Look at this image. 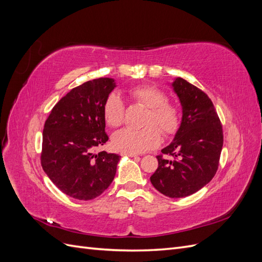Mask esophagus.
Returning <instances> with one entry per match:
<instances>
[{
	"label": "esophagus",
	"mask_w": 262,
	"mask_h": 262,
	"mask_svg": "<svg viewBox=\"0 0 262 262\" xmlns=\"http://www.w3.org/2000/svg\"><path fill=\"white\" fill-rule=\"evenodd\" d=\"M121 155H122V156H129V157H137V156H138V154L131 153V152H122Z\"/></svg>",
	"instance_id": "1"
}]
</instances>
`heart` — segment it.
<instances>
[{
    "instance_id": "obj_1",
    "label": "heart",
    "mask_w": 262,
    "mask_h": 262,
    "mask_svg": "<svg viewBox=\"0 0 262 262\" xmlns=\"http://www.w3.org/2000/svg\"><path fill=\"white\" fill-rule=\"evenodd\" d=\"M132 100L140 102L147 108L143 124H149L140 130L122 129L113 139L114 145L122 152L143 153L160 144L161 133L168 136L176 131L179 118L177 110L167 104V96L155 86L141 85L129 91ZM104 118L109 126L117 128L124 120V102L118 94L113 93L106 98L104 104ZM158 127L156 128V126Z\"/></svg>"
}]
</instances>
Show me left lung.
I'll list each match as a JSON object with an SVG mask.
<instances>
[{
	"label": "left lung",
	"instance_id": "left-lung-1",
	"mask_svg": "<svg viewBox=\"0 0 262 262\" xmlns=\"http://www.w3.org/2000/svg\"><path fill=\"white\" fill-rule=\"evenodd\" d=\"M168 84L179 99L181 121L173 140L162 149L164 156H157L158 167L149 179L164 195L185 198L199 191L215 175L223 130L207 94L181 77Z\"/></svg>",
	"mask_w": 262,
	"mask_h": 262
}]
</instances>
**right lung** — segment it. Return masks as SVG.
I'll return each mask as SVG.
<instances>
[{"label": "right lung", "mask_w": 262, "mask_h": 262, "mask_svg": "<svg viewBox=\"0 0 262 262\" xmlns=\"http://www.w3.org/2000/svg\"><path fill=\"white\" fill-rule=\"evenodd\" d=\"M116 86L110 77L77 86L59 100L46 120L41 166L53 184L74 199H95L116 176L120 156L95 152L108 141L104 104Z\"/></svg>", "instance_id": "add662e5"}]
</instances>
